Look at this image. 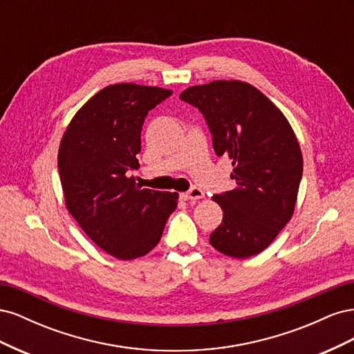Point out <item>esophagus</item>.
Instances as JSON below:
<instances>
[{
    "label": "esophagus",
    "instance_id": "1",
    "mask_svg": "<svg viewBox=\"0 0 354 354\" xmlns=\"http://www.w3.org/2000/svg\"><path fill=\"white\" fill-rule=\"evenodd\" d=\"M203 196H205V194H203V190H201L199 187H194L189 192H185V194L180 195V198L183 201H198V199H202Z\"/></svg>",
    "mask_w": 354,
    "mask_h": 354
}]
</instances>
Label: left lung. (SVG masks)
Here are the masks:
<instances>
[{"instance_id": "8db88e82", "label": "left lung", "mask_w": 354, "mask_h": 354, "mask_svg": "<svg viewBox=\"0 0 354 354\" xmlns=\"http://www.w3.org/2000/svg\"><path fill=\"white\" fill-rule=\"evenodd\" d=\"M180 99L205 116L217 156H229L236 187L214 195L223 221L209 243L224 255L248 259L269 246L291 220L303 176V155L277 106L239 80L194 85Z\"/></svg>"}]
</instances>
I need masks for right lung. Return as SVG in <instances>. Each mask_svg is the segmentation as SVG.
I'll return each instance as SVG.
<instances>
[{
  "label": "right lung",
  "mask_w": 354,
  "mask_h": 354,
  "mask_svg": "<svg viewBox=\"0 0 354 354\" xmlns=\"http://www.w3.org/2000/svg\"><path fill=\"white\" fill-rule=\"evenodd\" d=\"M171 90L131 82L108 85L75 113L59 146L68 211L85 234L118 260L152 251L177 208L178 194L140 189V133L147 112Z\"/></svg>",
  "instance_id": "add662e5"
}]
</instances>
